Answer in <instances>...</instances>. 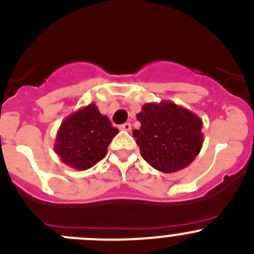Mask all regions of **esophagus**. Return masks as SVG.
Here are the masks:
<instances>
[{
    "label": "esophagus",
    "mask_w": 254,
    "mask_h": 254,
    "mask_svg": "<svg viewBox=\"0 0 254 254\" xmlns=\"http://www.w3.org/2000/svg\"><path fill=\"white\" fill-rule=\"evenodd\" d=\"M119 129L125 130V131H130V130H131V124H130V123H125V124L120 125Z\"/></svg>",
    "instance_id": "esophagus-1"
}]
</instances>
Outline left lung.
Returning a JSON list of instances; mask_svg holds the SVG:
<instances>
[{
  "instance_id": "left-lung-1",
  "label": "left lung",
  "mask_w": 254,
  "mask_h": 254,
  "mask_svg": "<svg viewBox=\"0 0 254 254\" xmlns=\"http://www.w3.org/2000/svg\"><path fill=\"white\" fill-rule=\"evenodd\" d=\"M134 130L143 159L154 169L174 173L188 167L202 149V119L172 101L149 103L136 115Z\"/></svg>"
}]
</instances>
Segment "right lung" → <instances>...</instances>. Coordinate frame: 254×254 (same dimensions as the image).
Wrapping results in <instances>:
<instances>
[{"mask_svg":"<svg viewBox=\"0 0 254 254\" xmlns=\"http://www.w3.org/2000/svg\"><path fill=\"white\" fill-rule=\"evenodd\" d=\"M119 132L94 103L68 115L58 130L54 150L64 164L86 170L100 162Z\"/></svg>","mask_w":254,"mask_h":254,"instance_id":"1","label":"right lung"}]
</instances>
